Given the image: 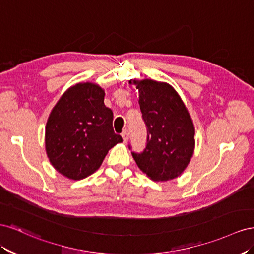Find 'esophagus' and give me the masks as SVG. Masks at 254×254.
Instances as JSON below:
<instances>
[{
  "mask_svg": "<svg viewBox=\"0 0 254 254\" xmlns=\"http://www.w3.org/2000/svg\"><path fill=\"white\" fill-rule=\"evenodd\" d=\"M121 136H122V139H123V142H125V143H127V139H128V131H127V129H125V131H123V132H122Z\"/></svg>",
  "mask_w": 254,
  "mask_h": 254,
  "instance_id": "esophagus-1",
  "label": "esophagus"
}]
</instances>
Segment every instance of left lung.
Instances as JSON below:
<instances>
[{
    "mask_svg": "<svg viewBox=\"0 0 254 254\" xmlns=\"http://www.w3.org/2000/svg\"><path fill=\"white\" fill-rule=\"evenodd\" d=\"M139 92L138 103L147 126V146L132 153L138 168L155 182L178 178L194 151V126L183 100L173 87L150 78L129 79Z\"/></svg>",
    "mask_w": 254,
    "mask_h": 254,
    "instance_id": "8db88e82",
    "label": "left lung"
}]
</instances>
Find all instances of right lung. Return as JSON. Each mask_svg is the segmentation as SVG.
<instances>
[{
  "label": "right lung",
  "mask_w": 254,
  "mask_h": 254,
  "mask_svg": "<svg viewBox=\"0 0 254 254\" xmlns=\"http://www.w3.org/2000/svg\"><path fill=\"white\" fill-rule=\"evenodd\" d=\"M105 91L91 82L64 91L46 126V152L51 165L70 180L96 172L114 146L122 142L113 128V112L104 104Z\"/></svg>",
  "instance_id": "1"
}]
</instances>
